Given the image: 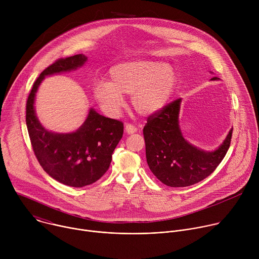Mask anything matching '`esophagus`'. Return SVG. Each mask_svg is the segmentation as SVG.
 Listing matches in <instances>:
<instances>
[{"instance_id": "esophagus-1", "label": "esophagus", "mask_w": 259, "mask_h": 259, "mask_svg": "<svg viewBox=\"0 0 259 259\" xmlns=\"http://www.w3.org/2000/svg\"><path fill=\"white\" fill-rule=\"evenodd\" d=\"M136 131H137V128H136L135 126L131 125V124H127V125L125 126V132H126L127 134H133V133H135Z\"/></svg>"}]
</instances>
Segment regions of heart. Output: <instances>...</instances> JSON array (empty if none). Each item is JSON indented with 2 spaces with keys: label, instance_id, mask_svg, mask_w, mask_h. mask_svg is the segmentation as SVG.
<instances>
[{
  "label": "heart",
  "instance_id": "heart-1",
  "mask_svg": "<svg viewBox=\"0 0 259 259\" xmlns=\"http://www.w3.org/2000/svg\"><path fill=\"white\" fill-rule=\"evenodd\" d=\"M176 81L174 69L162 61L134 60L113 67L109 82H97L93 87V95L109 117L120 114L124 104L122 95H131V104L139 115L150 116L167 104Z\"/></svg>",
  "mask_w": 259,
  "mask_h": 259
}]
</instances>
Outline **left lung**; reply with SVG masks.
I'll return each mask as SVG.
<instances>
[{
  "label": "left lung",
  "mask_w": 259,
  "mask_h": 259,
  "mask_svg": "<svg viewBox=\"0 0 259 259\" xmlns=\"http://www.w3.org/2000/svg\"><path fill=\"white\" fill-rule=\"evenodd\" d=\"M180 104L181 99L168 104L147 119L143 128L147 165L161 182L171 188L193 186L209 176L227 155L233 133L231 129L214 151L199 149L183 137Z\"/></svg>",
  "instance_id": "left-lung-1"
}]
</instances>
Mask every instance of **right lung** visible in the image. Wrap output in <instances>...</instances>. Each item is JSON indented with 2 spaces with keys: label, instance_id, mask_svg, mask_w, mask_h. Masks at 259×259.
Listing matches in <instances>:
<instances>
[{
  "label": "right lung",
  "instance_id": "right-lung-1",
  "mask_svg": "<svg viewBox=\"0 0 259 259\" xmlns=\"http://www.w3.org/2000/svg\"><path fill=\"white\" fill-rule=\"evenodd\" d=\"M87 56L77 54L55 61L41 72L26 102V127L33 153L42 168L68 187L83 188L97 181L108 169L124 132L122 122L105 118L91 107L85 122L68 133L46 129L35 114V94L46 77L83 66Z\"/></svg>",
  "mask_w": 259,
  "mask_h": 259
}]
</instances>
